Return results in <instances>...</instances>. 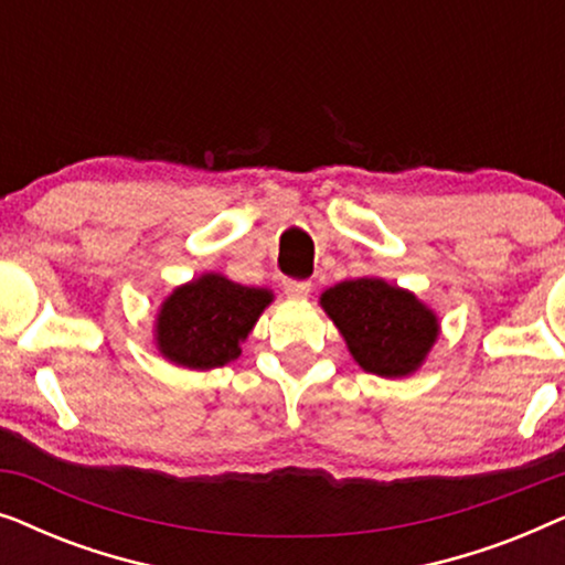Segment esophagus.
I'll return each mask as SVG.
<instances>
[{"label":"esophagus","instance_id":"34e87169","mask_svg":"<svg viewBox=\"0 0 565 565\" xmlns=\"http://www.w3.org/2000/svg\"><path fill=\"white\" fill-rule=\"evenodd\" d=\"M282 288H285V292H288L290 298H306L308 292H311L313 285L308 282V280H285Z\"/></svg>","mask_w":565,"mask_h":565}]
</instances>
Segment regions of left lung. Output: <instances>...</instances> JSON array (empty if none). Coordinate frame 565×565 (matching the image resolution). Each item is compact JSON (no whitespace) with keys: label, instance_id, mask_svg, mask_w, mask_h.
Wrapping results in <instances>:
<instances>
[{"label":"left lung","instance_id":"left-lung-1","mask_svg":"<svg viewBox=\"0 0 565 565\" xmlns=\"http://www.w3.org/2000/svg\"><path fill=\"white\" fill-rule=\"evenodd\" d=\"M362 370L385 377L414 373L437 339V319L412 292L377 277L339 282L321 296Z\"/></svg>","mask_w":565,"mask_h":565}]
</instances>
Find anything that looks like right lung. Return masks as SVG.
Segmentation results:
<instances>
[{
    "label": "right lung",
    "mask_w": 565,
    "mask_h": 565,
    "mask_svg": "<svg viewBox=\"0 0 565 565\" xmlns=\"http://www.w3.org/2000/svg\"><path fill=\"white\" fill-rule=\"evenodd\" d=\"M273 292L203 275L177 288L159 311L157 342L167 360L192 370L221 367L242 354V344Z\"/></svg>",
    "instance_id": "add662e5"
}]
</instances>
